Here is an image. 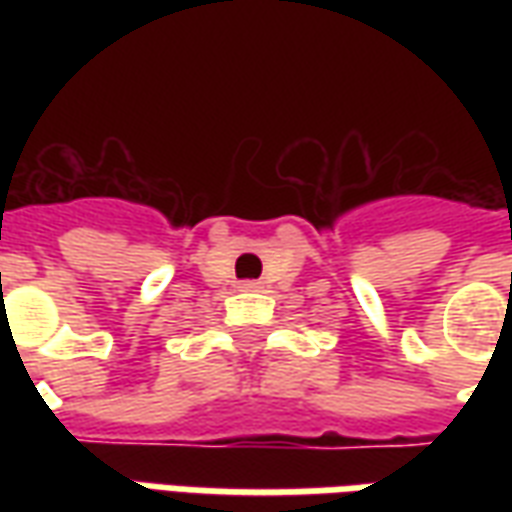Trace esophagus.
<instances>
[{
	"instance_id": "esophagus-1",
	"label": "esophagus",
	"mask_w": 512,
	"mask_h": 512,
	"mask_svg": "<svg viewBox=\"0 0 512 512\" xmlns=\"http://www.w3.org/2000/svg\"><path fill=\"white\" fill-rule=\"evenodd\" d=\"M244 288H257V282H246Z\"/></svg>"
}]
</instances>
